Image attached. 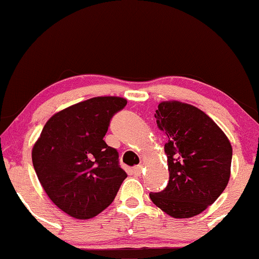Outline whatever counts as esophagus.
Returning a JSON list of instances; mask_svg holds the SVG:
<instances>
[{
  "mask_svg": "<svg viewBox=\"0 0 259 259\" xmlns=\"http://www.w3.org/2000/svg\"><path fill=\"white\" fill-rule=\"evenodd\" d=\"M133 173H134V176L140 177L141 173H143V166H141V165L136 166V167L133 168Z\"/></svg>",
  "mask_w": 259,
  "mask_h": 259,
  "instance_id": "1",
  "label": "esophagus"
}]
</instances>
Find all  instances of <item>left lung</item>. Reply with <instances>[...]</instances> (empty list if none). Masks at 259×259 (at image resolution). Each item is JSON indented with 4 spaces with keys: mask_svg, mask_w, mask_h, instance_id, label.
Here are the masks:
<instances>
[{
    "mask_svg": "<svg viewBox=\"0 0 259 259\" xmlns=\"http://www.w3.org/2000/svg\"><path fill=\"white\" fill-rule=\"evenodd\" d=\"M154 116L168 138L164 150L169 179L164 191L150 198L173 218L194 217L228 186L232 146L221 127L193 105L161 101Z\"/></svg>",
    "mask_w": 259,
    "mask_h": 259,
    "instance_id": "8db88e82",
    "label": "left lung"
}]
</instances>
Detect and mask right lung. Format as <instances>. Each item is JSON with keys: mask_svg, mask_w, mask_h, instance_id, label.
<instances>
[{"mask_svg": "<svg viewBox=\"0 0 259 259\" xmlns=\"http://www.w3.org/2000/svg\"><path fill=\"white\" fill-rule=\"evenodd\" d=\"M125 98L95 97L56 112L31 150L41 186L60 210L75 219L98 215L114 200L127 177L115 148L105 143L109 120Z\"/></svg>", "mask_w": 259, "mask_h": 259, "instance_id": "1", "label": "right lung"}]
</instances>
